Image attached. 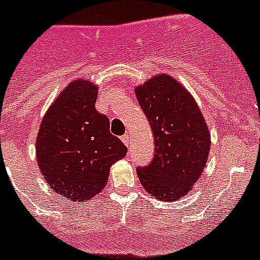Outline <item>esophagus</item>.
I'll use <instances>...</instances> for the list:
<instances>
[{
  "mask_svg": "<svg viewBox=\"0 0 260 260\" xmlns=\"http://www.w3.org/2000/svg\"><path fill=\"white\" fill-rule=\"evenodd\" d=\"M121 141H123L124 145L127 146V148H131V140H129V136H128V135H124V136H121Z\"/></svg>",
  "mask_w": 260,
  "mask_h": 260,
  "instance_id": "1",
  "label": "esophagus"
}]
</instances>
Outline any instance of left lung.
Listing matches in <instances>:
<instances>
[{"label":"left lung","instance_id":"1","mask_svg":"<svg viewBox=\"0 0 260 260\" xmlns=\"http://www.w3.org/2000/svg\"><path fill=\"white\" fill-rule=\"evenodd\" d=\"M154 136L152 164L137 169L146 192L177 202L192 189L208 159L211 133L198 103L169 74H157L135 89Z\"/></svg>","mask_w":260,"mask_h":260}]
</instances>
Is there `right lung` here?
I'll return each instance as SVG.
<instances>
[{
    "label": "right lung",
    "mask_w": 260,
    "mask_h": 260,
    "mask_svg": "<svg viewBox=\"0 0 260 260\" xmlns=\"http://www.w3.org/2000/svg\"><path fill=\"white\" fill-rule=\"evenodd\" d=\"M98 85L72 81L52 102L36 136V161L55 193L86 202L107 184L110 168L127 146L110 133V120L95 108Z\"/></svg>",
    "instance_id": "add662e5"
}]
</instances>
